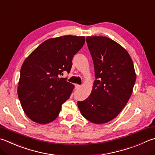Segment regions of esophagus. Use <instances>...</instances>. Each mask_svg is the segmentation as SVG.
Listing matches in <instances>:
<instances>
[{
    "label": "esophagus",
    "mask_w": 155,
    "mask_h": 155,
    "mask_svg": "<svg viewBox=\"0 0 155 155\" xmlns=\"http://www.w3.org/2000/svg\"><path fill=\"white\" fill-rule=\"evenodd\" d=\"M74 86H75V89H79L80 87H81V85H77V84H75Z\"/></svg>",
    "instance_id": "1"
}]
</instances>
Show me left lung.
Listing matches in <instances>:
<instances>
[{"label": "left lung", "instance_id": "obj_1", "mask_svg": "<svg viewBox=\"0 0 155 155\" xmlns=\"http://www.w3.org/2000/svg\"><path fill=\"white\" fill-rule=\"evenodd\" d=\"M86 41L95 80L89 96L77 104L85 119L103 124L114 119L125 106L136 75L130 55L117 42L106 36H87Z\"/></svg>", "mask_w": 155, "mask_h": 155}]
</instances>
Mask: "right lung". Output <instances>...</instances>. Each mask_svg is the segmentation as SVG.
Returning <instances> with one entry per match:
<instances>
[{
	"mask_svg": "<svg viewBox=\"0 0 155 155\" xmlns=\"http://www.w3.org/2000/svg\"><path fill=\"white\" fill-rule=\"evenodd\" d=\"M85 36L72 35L50 38L30 53L22 64L18 94L30 119L40 124L52 122L74 86L63 72H70L74 55L84 45Z\"/></svg>",
	"mask_w": 155,
	"mask_h": 155,
	"instance_id": "1",
	"label": "right lung"
}]
</instances>
